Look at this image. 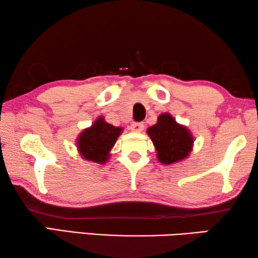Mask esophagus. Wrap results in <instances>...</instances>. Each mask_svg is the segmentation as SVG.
<instances>
[{
	"instance_id": "esophagus-1",
	"label": "esophagus",
	"mask_w": 258,
	"mask_h": 258,
	"mask_svg": "<svg viewBox=\"0 0 258 258\" xmlns=\"http://www.w3.org/2000/svg\"><path fill=\"white\" fill-rule=\"evenodd\" d=\"M143 127H145V124L143 123H132L131 124V130H132L135 133L142 132Z\"/></svg>"
}]
</instances>
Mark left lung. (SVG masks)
<instances>
[{
  "mask_svg": "<svg viewBox=\"0 0 258 258\" xmlns=\"http://www.w3.org/2000/svg\"><path fill=\"white\" fill-rule=\"evenodd\" d=\"M156 148L157 158L169 165L185 159L194 146V137L185 126L176 123L169 113H161L155 125L147 131Z\"/></svg>",
  "mask_w": 258,
  "mask_h": 258,
  "instance_id": "1",
  "label": "left lung"
}]
</instances>
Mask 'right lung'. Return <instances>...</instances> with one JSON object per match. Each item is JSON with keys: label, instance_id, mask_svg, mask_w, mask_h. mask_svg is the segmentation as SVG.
<instances>
[{"label": "right lung", "instance_id": "1", "mask_svg": "<svg viewBox=\"0 0 258 258\" xmlns=\"http://www.w3.org/2000/svg\"><path fill=\"white\" fill-rule=\"evenodd\" d=\"M121 131L123 130L120 127L104 121L103 117H99L91 127L85 128L80 134L77 139V149L84 159L104 164Z\"/></svg>", "mask_w": 258, "mask_h": 258}]
</instances>
